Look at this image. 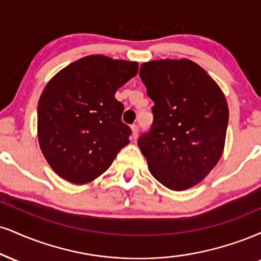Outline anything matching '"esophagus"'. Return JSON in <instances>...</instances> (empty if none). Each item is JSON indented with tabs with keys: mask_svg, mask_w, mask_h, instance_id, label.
I'll return each mask as SVG.
<instances>
[{
	"mask_svg": "<svg viewBox=\"0 0 261 261\" xmlns=\"http://www.w3.org/2000/svg\"><path fill=\"white\" fill-rule=\"evenodd\" d=\"M131 131H133V137L136 139L137 135H139V126H137V125H133V126H131Z\"/></svg>",
	"mask_w": 261,
	"mask_h": 261,
	"instance_id": "34e87169",
	"label": "esophagus"
}]
</instances>
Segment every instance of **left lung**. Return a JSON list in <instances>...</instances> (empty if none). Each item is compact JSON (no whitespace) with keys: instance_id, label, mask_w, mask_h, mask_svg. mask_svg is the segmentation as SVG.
Here are the masks:
<instances>
[{"instance_id":"obj_1","label":"left lung","mask_w":261,"mask_h":261,"mask_svg":"<svg viewBox=\"0 0 261 261\" xmlns=\"http://www.w3.org/2000/svg\"><path fill=\"white\" fill-rule=\"evenodd\" d=\"M140 77L154 120L137 143L150 174L172 191L199 184L220 161L228 107L219 85L190 59L146 62Z\"/></svg>"}]
</instances>
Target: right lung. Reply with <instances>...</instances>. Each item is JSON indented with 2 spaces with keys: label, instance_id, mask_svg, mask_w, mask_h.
Listing matches in <instances>:
<instances>
[{
  "label": "right lung",
  "instance_id": "right-lung-1",
  "mask_svg": "<svg viewBox=\"0 0 261 261\" xmlns=\"http://www.w3.org/2000/svg\"><path fill=\"white\" fill-rule=\"evenodd\" d=\"M137 71V62L93 55L69 64L46 85L37 106V137L62 178L89 184L130 142V127L121 121L124 106L114 95Z\"/></svg>",
  "mask_w": 261,
  "mask_h": 261
}]
</instances>
